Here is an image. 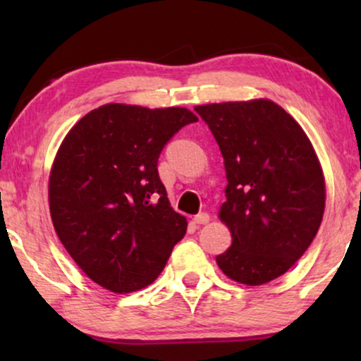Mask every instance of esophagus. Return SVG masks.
<instances>
[{
	"instance_id": "esophagus-1",
	"label": "esophagus",
	"mask_w": 361,
	"mask_h": 361,
	"mask_svg": "<svg viewBox=\"0 0 361 361\" xmlns=\"http://www.w3.org/2000/svg\"><path fill=\"white\" fill-rule=\"evenodd\" d=\"M210 221V215L209 214H199L194 216V224L197 225H207Z\"/></svg>"
}]
</instances>
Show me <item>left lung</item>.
Instances as JSON below:
<instances>
[{"instance_id":"1","label":"left lung","mask_w":361,"mask_h":361,"mask_svg":"<svg viewBox=\"0 0 361 361\" xmlns=\"http://www.w3.org/2000/svg\"><path fill=\"white\" fill-rule=\"evenodd\" d=\"M219 142L228 185L219 219L231 246L216 256L225 276L246 286L293 268L322 221L325 179L302 126L268 98L195 106Z\"/></svg>"}]
</instances>
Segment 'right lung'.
<instances>
[{"label": "right lung", "instance_id": "obj_1", "mask_svg": "<svg viewBox=\"0 0 361 361\" xmlns=\"http://www.w3.org/2000/svg\"><path fill=\"white\" fill-rule=\"evenodd\" d=\"M199 121L182 106L106 103L87 113L59 146L49 210L59 240L102 288L128 294L149 286L184 238L157 174L166 142Z\"/></svg>", "mask_w": 361, "mask_h": 361}]
</instances>
